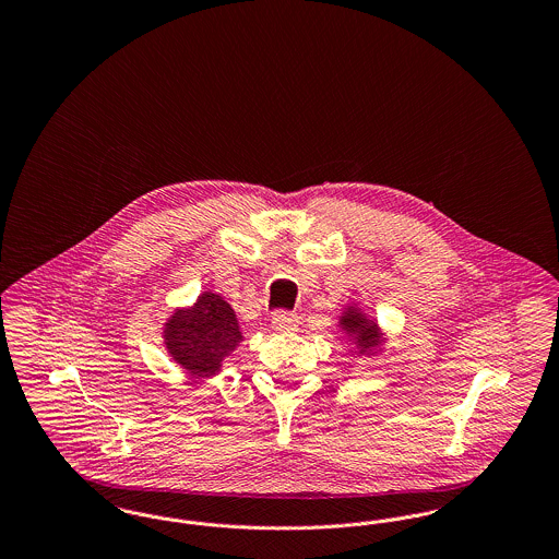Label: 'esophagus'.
I'll return each mask as SVG.
<instances>
[{
	"instance_id": "1",
	"label": "esophagus",
	"mask_w": 559,
	"mask_h": 559,
	"mask_svg": "<svg viewBox=\"0 0 559 559\" xmlns=\"http://www.w3.org/2000/svg\"><path fill=\"white\" fill-rule=\"evenodd\" d=\"M297 326H299V319L292 314V312H276L274 317H272V329L276 331V333H295L297 331Z\"/></svg>"
}]
</instances>
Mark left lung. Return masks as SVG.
Here are the masks:
<instances>
[{"instance_id":"1","label":"left lung","mask_w":559,"mask_h":559,"mask_svg":"<svg viewBox=\"0 0 559 559\" xmlns=\"http://www.w3.org/2000/svg\"><path fill=\"white\" fill-rule=\"evenodd\" d=\"M337 329L342 331V337H346L349 352H356L358 356L374 360L385 352L388 331L356 301H349L342 308Z\"/></svg>"}]
</instances>
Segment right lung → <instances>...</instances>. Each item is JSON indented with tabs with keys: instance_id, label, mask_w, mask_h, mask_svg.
<instances>
[{
	"instance_id": "add662e5",
	"label": "right lung",
	"mask_w": 559,
	"mask_h": 559,
	"mask_svg": "<svg viewBox=\"0 0 559 559\" xmlns=\"http://www.w3.org/2000/svg\"><path fill=\"white\" fill-rule=\"evenodd\" d=\"M160 340L167 356L199 381L224 371L226 358L245 342L235 308L219 293L203 292L178 306L163 322Z\"/></svg>"
}]
</instances>
